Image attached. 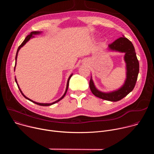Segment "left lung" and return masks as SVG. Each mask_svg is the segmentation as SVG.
I'll list each match as a JSON object with an SVG mask.
<instances>
[{
  "label": "left lung",
  "mask_w": 154,
  "mask_h": 154,
  "mask_svg": "<svg viewBox=\"0 0 154 154\" xmlns=\"http://www.w3.org/2000/svg\"><path fill=\"white\" fill-rule=\"evenodd\" d=\"M108 48L109 50L125 53L124 60L127 68V78L125 83L121 88L116 91L103 93L96 89L91 78L90 88L95 96L106 100L117 102L123 99L134 90L139 73V62L133 44L124 36L117 39L109 45Z\"/></svg>",
  "instance_id": "1"
}]
</instances>
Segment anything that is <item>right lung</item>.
Instances as JSON below:
<instances>
[{"label": "right lung", "mask_w": 154, "mask_h": 154, "mask_svg": "<svg viewBox=\"0 0 154 154\" xmlns=\"http://www.w3.org/2000/svg\"><path fill=\"white\" fill-rule=\"evenodd\" d=\"M39 33H40V32H31L26 38H25V39H24V41L22 42V44L21 45L19 46V48H18V49H17V52H16V58H15V60H16V63H15V66H16V60H17V54H18V52H19V49L23 47V46H24L25 45H26V43L31 38H32V37H33V35H36V34H39ZM15 66H14V69H15ZM72 75V74H71L70 76H69V79H68V82H67V86H66V91H65V93H64V95L60 98V99H59L58 100H56L55 102H53V103H38V102H34V101H33L32 100H31V99H29L28 97H27L23 93V92L21 91V90H20V89L19 88V85H18V84L17 83V80H16V79H15V81H16V83H17V86H18V88H19V91H20V93H21V94H23V96L26 98V99H28V100H29L30 101H31V102H33V103H36V104H37V105H41V106H49V105H52V104H54V103H57V102H58V101H60V100H61L64 97V96L66 95V92H67V91H68V86H69V80H70V79H71V76Z\"/></svg>", "instance_id": "1"}]
</instances>
